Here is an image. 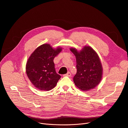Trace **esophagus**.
<instances>
[{"mask_svg":"<svg viewBox=\"0 0 128 128\" xmlns=\"http://www.w3.org/2000/svg\"><path fill=\"white\" fill-rule=\"evenodd\" d=\"M63 76H68V77H70V76H71V74H70V72H68V73L67 74H66L64 75Z\"/></svg>","mask_w":128,"mask_h":128,"instance_id":"34e87169","label":"esophagus"}]
</instances>
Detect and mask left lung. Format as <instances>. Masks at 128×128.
I'll list each match as a JSON object with an SVG mask.
<instances>
[{
	"mask_svg": "<svg viewBox=\"0 0 128 128\" xmlns=\"http://www.w3.org/2000/svg\"><path fill=\"white\" fill-rule=\"evenodd\" d=\"M76 57L77 73L73 78L76 86L82 91L96 87L102 77V66L97 52L90 46H84L80 51L70 48Z\"/></svg>",
	"mask_w": 128,
	"mask_h": 128,
	"instance_id": "obj_1",
	"label": "left lung"
}]
</instances>
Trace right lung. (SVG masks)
Instances as JSON below:
<instances>
[{
  "mask_svg": "<svg viewBox=\"0 0 128 128\" xmlns=\"http://www.w3.org/2000/svg\"><path fill=\"white\" fill-rule=\"evenodd\" d=\"M62 50L53 48L50 44L38 46L28 60L26 70L28 77L38 90L48 91L54 88L61 77L56 73L54 58Z\"/></svg>",
  "mask_w": 128,
  "mask_h": 128,
  "instance_id": "1",
  "label": "right lung"
}]
</instances>
